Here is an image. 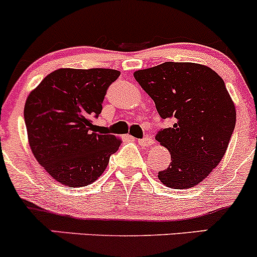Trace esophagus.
Returning a JSON list of instances; mask_svg holds the SVG:
<instances>
[{
  "instance_id": "esophagus-1",
  "label": "esophagus",
  "mask_w": 257,
  "mask_h": 257,
  "mask_svg": "<svg viewBox=\"0 0 257 257\" xmlns=\"http://www.w3.org/2000/svg\"><path fill=\"white\" fill-rule=\"evenodd\" d=\"M137 142H139V144L141 145V146L147 147V146H151V145L153 144V140L150 139V137H145V139L137 140Z\"/></svg>"
}]
</instances>
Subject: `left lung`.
Wrapping results in <instances>:
<instances>
[{
	"label": "left lung",
	"instance_id": "left-lung-1",
	"mask_svg": "<svg viewBox=\"0 0 257 257\" xmlns=\"http://www.w3.org/2000/svg\"><path fill=\"white\" fill-rule=\"evenodd\" d=\"M134 76L161 117L174 120L156 135L171 153V165L158 178L173 189L197 186L220 163L234 132L236 111L225 83L197 63L166 62Z\"/></svg>",
	"mask_w": 257,
	"mask_h": 257
}]
</instances>
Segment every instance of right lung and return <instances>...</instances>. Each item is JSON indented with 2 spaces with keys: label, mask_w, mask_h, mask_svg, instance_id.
<instances>
[{
  "label": "right lung",
  "mask_w": 257,
  "mask_h": 257,
  "mask_svg": "<svg viewBox=\"0 0 257 257\" xmlns=\"http://www.w3.org/2000/svg\"><path fill=\"white\" fill-rule=\"evenodd\" d=\"M120 71L62 68L48 74L28 95L25 122L36 160L59 183L85 187L107 167L121 140L94 125L106 90Z\"/></svg>",
  "instance_id": "obj_1"
}]
</instances>
